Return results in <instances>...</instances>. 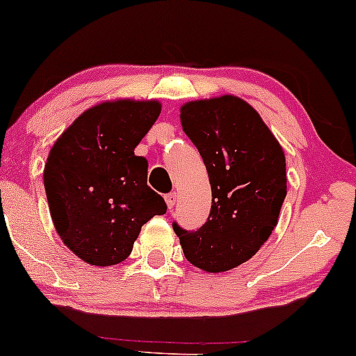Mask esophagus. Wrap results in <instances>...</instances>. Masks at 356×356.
<instances>
[{"mask_svg":"<svg viewBox=\"0 0 356 356\" xmlns=\"http://www.w3.org/2000/svg\"><path fill=\"white\" fill-rule=\"evenodd\" d=\"M165 202H167V208L174 209L175 202H177V194H175V193L167 194V196H165Z\"/></svg>","mask_w":356,"mask_h":356,"instance_id":"esophagus-1","label":"esophagus"}]
</instances>
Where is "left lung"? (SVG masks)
Segmentation results:
<instances>
[{
    "label": "left lung",
    "mask_w": 356,
    "mask_h": 356,
    "mask_svg": "<svg viewBox=\"0 0 356 356\" xmlns=\"http://www.w3.org/2000/svg\"><path fill=\"white\" fill-rule=\"evenodd\" d=\"M182 130L204 160L211 213L197 232L174 222L186 259L209 273L252 259L279 222L287 194L286 155L261 116L241 97L222 95L181 108Z\"/></svg>",
    "instance_id": "1"
}]
</instances>
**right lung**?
Here are the masks:
<instances>
[{"label":"right lung","instance_id":"add662e5","mask_svg":"<svg viewBox=\"0 0 356 356\" xmlns=\"http://www.w3.org/2000/svg\"><path fill=\"white\" fill-rule=\"evenodd\" d=\"M157 99L104 101L86 109L54 143L44 169L58 236L86 264L109 267L131 253L140 229L167 204L147 186L135 148L159 118Z\"/></svg>","mask_w":356,"mask_h":356}]
</instances>
